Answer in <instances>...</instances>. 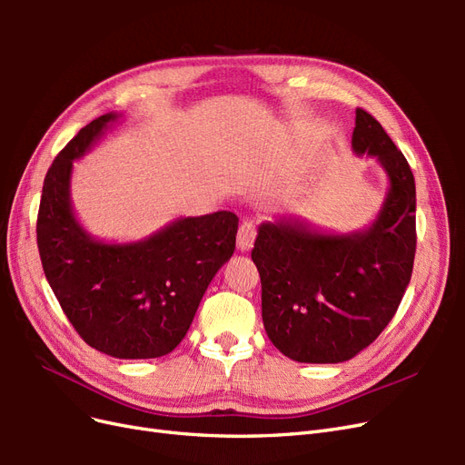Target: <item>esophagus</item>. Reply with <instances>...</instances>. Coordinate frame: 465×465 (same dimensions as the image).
<instances>
[{
	"mask_svg": "<svg viewBox=\"0 0 465 465\" xmlns=\"http://www.w3.org/2000/svg\"><path fill=\"white\" fill-rule=\"evenodd\" d=\"M254 241H256V224L252 221H242L241 229H238V234H236V246L238 250H250L252 246H254Z\"/></svg>",
	"mask_w": 465,
	"mask_h": 465,
	"instance_id": "34e87169",
	"label": "esophagus"
}]
</instances>
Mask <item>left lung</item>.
I'll list each match as a JSON object with an SVG mask.
<instances>
[{
	"instance_id": "8db88e82",
	"label": "left lung",
	"mask_w": 465,
	"mask_h": 465,
	"mask_svg": "<svg viewBox=\"0 0 465 465\" xmlns=\"http://www.w3.org/2000/svg\"><path fill=\"white\" fill-rule=\"evenodd\" d=\"M351 143L376 157L390 178L372 227L331 236L299 221L262 223L252 250L267 337L299 362L353 359L384 331L411 281L417 231L410 163L362 108Z\"/></svg>"
}]
</instances>
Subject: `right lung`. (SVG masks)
I'll use <instances>...</instances> for the list:
<instances>
[{"instance_id":"obj_1","label":"right lung","mask_w":465,"mask_h":465,"mask_svg":"<svg viewBox=\"0 0 465 465\" xmlns=\"http://www.w3.org/2000/svg\"><path fill=\"white\" fill-rule=\"evenodd\" d=\"M116 118L93 120L54 159L36 242L48 283L83 341L116 359H154L184 340L211 279L232 256L238 217L217 211L178 219L132 244L91 238L72 211L69 176L74 161Z\"/></svg>"}]
</instances>
